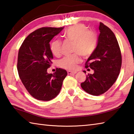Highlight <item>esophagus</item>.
Instances as JSON below:
<instances>
[{
  "label": "esophagus",
  "mask_w": 134,
  "mask_h": 134,
  "mask_svg": "<svg viewBox=\"0 0 134 134\" xmlns=\"http://www.w3.org/2000/svg\"><path fill=\"white\" fill-rule=\"evenodd\" d=\"M67 72H68V75H73V74H76V72H72V71H68Z\"/></svg>",
  "instance_id": "1"
}]
</instances>
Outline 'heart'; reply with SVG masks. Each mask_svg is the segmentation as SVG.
<instances>
[{
    "mask_svg": "<svg viewBox=\"0 0 134 134\" xmlns=\"http://www.w3.org/2000/svg\"><path fill=\"white\" fill-rule=\"evenodd\" d=\"M63 35L66 39L74 42L73 51L76 53L63 58L59 62V65L63 69L72 71L76 69L77 65L81 62L79 54L84 57H88L94 52L98 36L95 31L88 30V27L83 24L72 26L65 30ZM61 45L62 43L59 40H55L52 42L50 48L54 56H60Z\"/></svg>",
    "mask_w": 134,
    "mask_h": 134,
    "instance_id": "heart-1",
    "label": "heart"
}]
</instances>
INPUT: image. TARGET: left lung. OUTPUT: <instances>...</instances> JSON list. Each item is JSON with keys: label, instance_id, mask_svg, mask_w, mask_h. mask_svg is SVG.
I'll list each match as a JSON object with an SVG mask.
<instances>
[{"label": "left lung", "instance_id": "obj_1", "mask_svg": "<svg viewBox=\"0 0 134 134\" xmlns=\"http://www.w3.org/2000/svg\"><path fill=\"white\" fill-rule=\"evenodd\" d=\"M98 44L85 63L94 71L88 74L81 83L83 90L91 95L98 96L109 90L118 78L122 64V56L115 35L108 27L100 22ZM86 73V71H83Z\"/></svg>", "mask_w": 134, "mask_h": 134}]
</instances>
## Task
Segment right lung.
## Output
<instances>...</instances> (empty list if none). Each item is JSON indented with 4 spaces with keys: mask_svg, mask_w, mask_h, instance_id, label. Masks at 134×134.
<instances>
[{
    "mask_svg": "<svg viewBox=\"0 0 134 134\" xmlns=\"http://www.w3.org/2000/svg\"><path fill=\"white\" fill-rule=\"evenodd\" d=\"M63 27H41L28 35L18 53L17 68L23 85L35 99L48 101L60 92L66 70L48 74L53 59L49 42Z\"/></svg>",
    "mask_w": 134,
    "mask_h": 134,
    "instance_id": "obj_1",
    "label": "right lung"
}]
</instances>
